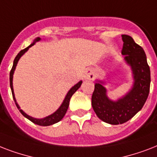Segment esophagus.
<instances>
[{"instance_id":"1","label":"esophagus","mask_w":157,"mask_h":157,"mask_svg":"<svg viewBox=\"0 0 157 157\" xmlns=\"http://www.w3.org/2000/svg\"><path fill=\"white\" fill-rule=\"evenodd\" d=\"M94 77V74L93 70L91 69H86L85 73H84V78L85 80H93Z\"/></svg>"}]
</instances>
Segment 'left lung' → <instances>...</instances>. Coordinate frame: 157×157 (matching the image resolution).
<instances>
[{
    "mask_svg": "<svg viewBox=\"0 0 157 157\" xmlns=\"http://www.w3.org/2000/svg\"><path fill=\"white\" fill-rule=\"evenodd\" d=\"M125 63L130 67L133 78L131 89L117 100L107 96L106 81L95 80L92 107L97 117L111 124H123L134 117L144 107L148 97L151 72L144 49L127 35H121Z\"/></svg>",
    "mask_w": 157,
    "mask_h": 157,
    "instance_id": "left-lung-1",
    "label": "left lung"
}]
</instances>
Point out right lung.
<instances>
[{
    "mask_svg": "<svg viewBox=\"0 0 157 157\" xmlns=\"http://www.w3.org/2000/svg\"><path fill=\"white\" fill-rule=\"evenodd\" d=\"M41 40L40 37H36L35 40H33V42L29 46H28L27 48H25L24 50H21L20 52L18 53L17 54V56L15 57V59L13 60V67H12V69H11L10 71V89H11V91H12V94H13V100L15 102V104L18 107V109L19 110V112L22 113L23 117H26L27 119H28L29 121H31L32 122H33L34 124H38V125H41V126H48V125H51V124H54L57 122L60 121L63 117L65 116L66 114L67 111V108H68V106H69V102H70V99H71V96L73 95V94L76 92L77 90H78L80 87H81V84H82V81H80L78 83H76V85L74 86H72L69 91L67 92V94H66L65 96V98H64L63 101V103L62 104L60 105V107L58 108V109L52 113V114L49 115L47 117H44V118H34V117H31L29 115H28L26 112H24L23 110L21 109L20 107H19V105L17 103V101H16V98H15V96H14V92H13V73H14V71H15V68H16V66H17V64H18V60L20 59V58L23 56V54H25L28 50H29V48L32 47L33 45H34L36 44V42H38V41H40Z\"/></svg>",
    "mask_w": 157,
    "mask_h": 157,
    "instance_id": "obj_1",
    "label": "right lung"
}]
</instances>
